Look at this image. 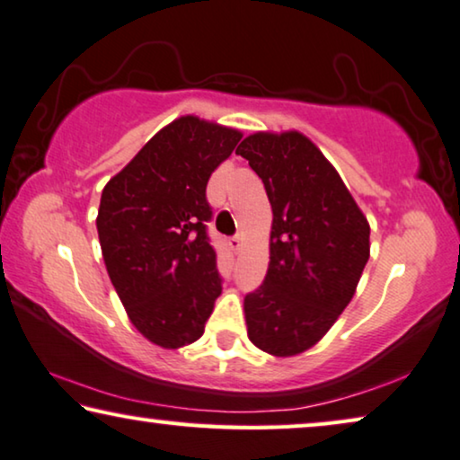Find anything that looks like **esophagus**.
<instances>
[{
  "instance_id": "obj_1",
  "label": "esophagus",
  "mask_w": 460,
  "mask_h": 460,
  "mask_svg": "<svg viewBox=\"0 0 460 460\" xmlns=\"http://www.w3.org/2000/svg\"><path fill=\"white\" fill-rule=\"evenodd\" d=\"M229 245H231L233 252H239V250H242V245H243V237L242 235H233L229 239Z\"/></svg>"
}]
</instances>
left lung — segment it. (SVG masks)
<instances>
[{"label":"left lung","mask_w":460,"mask_h":460,"mask_svg":"<svg viewBox=\"0 0 460 460\" xmlns=\"http://www.w3.org/2000/svg\"><path fill=\"white\" fill-rule=\"evenodd\" d=\"M235 154L262 179L273 208L267 277L243 300L248 338L273 357H294L313 348L350 304L371 229L306 135L254 133Z\"/></svg>","instance_id":"1"}]
</instances>
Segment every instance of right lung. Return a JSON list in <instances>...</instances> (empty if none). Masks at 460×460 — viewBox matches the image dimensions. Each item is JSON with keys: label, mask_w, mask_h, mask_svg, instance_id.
<instances>
[{"label": "right lung", "mask_w": 460, "mask_h": 460, "mask_svg": "<svg viewBox=\"0 0 460 460\" xmlns=\"http://www.w3.org/2000/svg\"><path fill=\"white\" fill-rule=\"evenodd\" d=\"M242 133L181 116L108 181L98 235L110 281L137 332L160 348L193 344L223 279L206 223V185Z\"/></svg>", "instance_id": "1"}]
</instances>
